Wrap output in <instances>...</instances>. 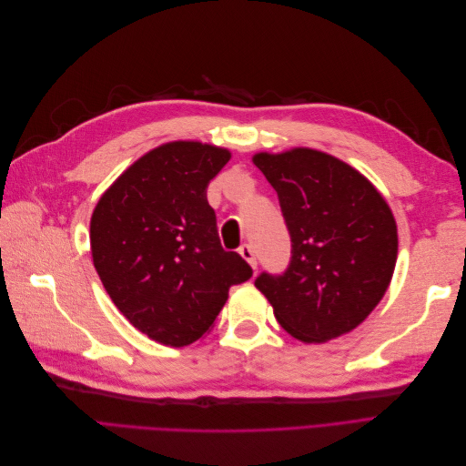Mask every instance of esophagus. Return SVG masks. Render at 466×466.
<instances>
[{
  "label": "esophagus",
  "mask_w": 466,
  "mask_h": 466,
  "mask_svg": "<svg viewBox=\"0 0 466 466\" xmlns=\"http://www.w3.org/2000/svg\"><path fill=\"white\" fill-rule=\"evenodd\" d=\"M238 255H241L250 264L252 270H257V257H255V250H252L250 245H241V247H238Z\"/></svg>",
  "instance_id": "34e87169"
}]
</instances>
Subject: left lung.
Returning a JSON list of instances; mask_svg holds the SVG:
<instances>
[{
  "label": "left lung",
  "instance_id": "1",
  "mask_svg": "<svg viewBox=\"0 0 466 466\" xmlns=\"http://www.w3.org/2000/svg\"><path fill=\"white\" fill-rule=\"evenodd\" d=\"M252 163L278 192L291 237L288 270L260 274L255 286L281 329L305 344L354 330L383 299L397 264L387 200L354 167L319 149L260 151Z\"/></svg>",
  "mask_w": 466,
  "mask_h": 466
}]
</instances>
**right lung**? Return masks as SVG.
Returning a JSON list of instances; mask_svg holds the SVG:
<instances>
[{"mask_svg":"<svg viewBox=\"0 0 466 466\" xmlns=\"http://www.w3.org/2000/svg\"><path fill=\"white\" fill-rule=\"evenodd\" d=\"M231 151L178 139L134 161L91 216L95 270L118 311L151 340H200L252 270L223 250L206 188Z\"/></svg>","mask_w":466,"mask_h":466,"instance_id":"right-lung-1","label":"right lung"}]
</instances>
